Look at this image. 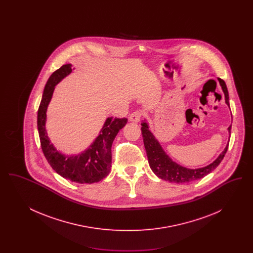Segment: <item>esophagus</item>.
Here are the masks:
<instances>
[{"instance_id": "34e87169", "label": "esophagus", "mask_w": 253, "mask_h": 253, "mask_svg": "<svg viewBox=\"0 0 253 253\" xmlns=\"http://www.w3.org/2000/svg\"><path fill=\"white\" fill-rule=\"evenodd\" d=\"M141 117H142V111L136 110V111H134L133 113L130 115L129 121H132V122H138V121H140Z\"/></svg>"}]
</instances>
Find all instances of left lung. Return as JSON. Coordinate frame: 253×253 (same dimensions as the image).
Returning a JSON list of instances; mask_svg holds the SVG:
<instances>
[{"instance_id": "1", "label": "left lung", "mask_w": 253, "mask_h": 253, "mask_svg": "<svg viewBox=\"0 0 253 253\" xmlns=\"http://www.w3.org/2000/svg\"><path fill=\"white\" fill-rule=\"evenodd\" d=\"M218 81L225 94L226 103L229 106V93H228L226 84L222 79L218 78ZM141 126H142L141 133H142L143 142H144L150 167L159 178L169 181V182L188 183V182H192V181L197 180L204 177L207 174L211 172L221 163L229 148V145H227L225 150L222 152V154L218 157L216 160L207 167L194 169L184 168L180 165H178L177 163L173 162L165 154V152L163 151L158 141L155 138L154 134L149 131V127L146 122H142ZM230 129H231V125L229 127V132H230Z\"/></svg>"}]
</instances>
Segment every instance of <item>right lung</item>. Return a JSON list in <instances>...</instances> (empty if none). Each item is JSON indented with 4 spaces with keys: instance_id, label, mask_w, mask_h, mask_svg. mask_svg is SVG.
I'll return each instance as SVG.
<instances>
[{
    "instance_id": "obj_1",
    "label": "right lung",
    "mask_w": 253,
    "mask_h": 253,
    "mask_svg": "<svg viewBox=\"0 0 253 253\" xmlns=\"http://www.w3.org/2000/svg\"><path fill=\"white\" fill-rule=\"evenodd\" d=\"M71 66L70 63L64 64L50 76L38 110V131L42 153L49 165L57 173L72 182L92 184L102 180L108 175L112 164L111 148L113 141L128 121L126 118H108L100 134L84 153L76 157H65L59 153L50 143L45 132L46 110L55 85L72 72Z\"/></svg>"
}]
</instances>
